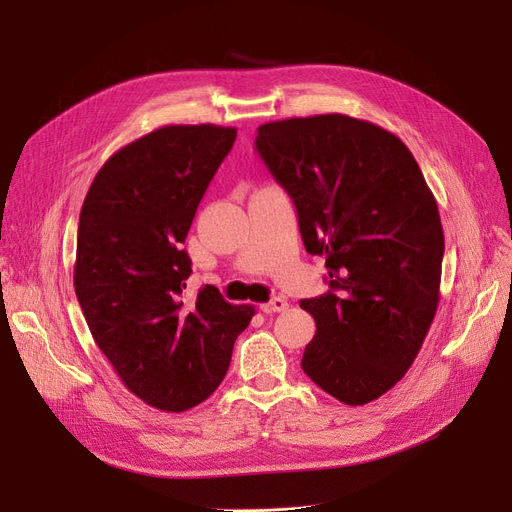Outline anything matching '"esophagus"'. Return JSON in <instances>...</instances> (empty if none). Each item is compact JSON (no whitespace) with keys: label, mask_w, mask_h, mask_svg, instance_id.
Wrapping results in <instances>:
<instances>
[{"label":"esophagus","mask_w":512,"mask_h":512,"mask_svg":"<svg viewBox=\"0 0 512 512\" xmlns=\"http://www.w3.org/2000/svg\"><path fill=\"white\" fill-rule=\"evenodd\" d=\"M288 309V301L284 297H274L272 301H267L261 305V311L263 313H280V311H286Z\"/></svg>","instance_id":"obj_1"}]
</instances>
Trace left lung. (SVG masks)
<instances>
[{
    "instance_id": "obj_1",
    "label": "left lung",
    "mask_w": 512,
    "mask_h": 512,
    "mask_svg": "<svg viewBox=\"0 0 512 512\" xmlns=\"http://www.w3.org/2000/svg\"><path fill=\"white\" fill-rule=\"evenodd\" d=\"M255 149L299 213L330 290L301 301L317 332L303 371L344 405L400 382L432 326L444 257L438 203L396 134L344 114L267 122Z\"/></svg>"
}]
</instances>
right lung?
I'll list each match as a JSON object with an SVG mask.
<instances>
[{"mask_svg":"<svg viewBox=\"0 0 512 512\" xmlns=\"http://www.w3.org/2000/svg\"><path fill=\"white\" fill-rule=\"evenodd\" d=\"M236 128L172 124L128 143L97 172L80 209L74 290L124 386L159 411L197 407L224 380L255 309L203 286L184 301L195 211Z\"/></svg>","mask_w":512,"mask_h":512,"instance_id":"right-lung-1","label":"right lung"}]
</instances>
